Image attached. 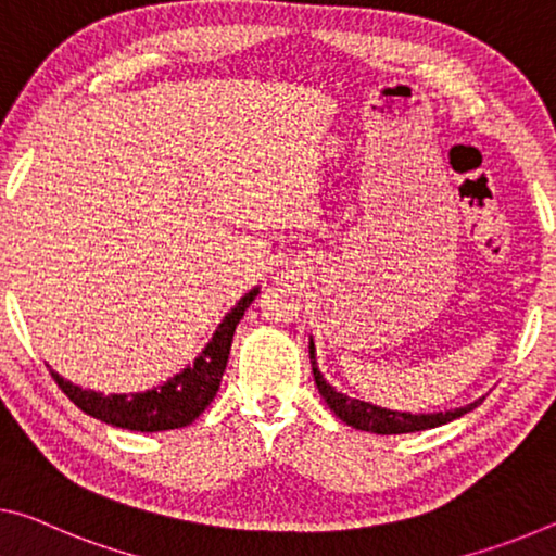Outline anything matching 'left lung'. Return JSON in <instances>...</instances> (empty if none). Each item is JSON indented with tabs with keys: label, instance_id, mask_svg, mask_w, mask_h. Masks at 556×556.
<instances>
[{
	"label": "left lung",
	"instance_id": "obj_1",
	"mask_svg": "<svg viewBox=\"0 0 556 556\" xmlns=\"http://www.w3.org/2000/svg\"><path fill=\"white\" fill-rule=\"evenodd\" d=\"M311 363H313V378L315 386H318V392L326 400L328 407L336 413L340 420L345 425L355 427V430H365V432H375V434H403V432H420V430H430V427H440L445 422L457 420L469 409H475L482 400H475L465 407L457 409H447V413H427V415H413V413H397V409H386L378 405L365 403V400H355L348 397L343 392H338L330 382L323 378L318 365H315V348H313V338H311Z\"/></svg>",
	"mask_w": 556,
	"mask_h": 556
}]
</instances>
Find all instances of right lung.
I'll return each mask as SVG.
<instances>
[{"mask_svg": "<svg viewBox=\"0 0 556 556\" xmlns=\"http://www.w3.org/2000/svg\"><path fill=\"white\" fill-rule=\"evenodd\" d=\"M258 295V288L245 293L236 307L220 320V326L213 332L208 345L201 350L193 365L184 367L181 372L166 380L164 386L147 390V392H131V395H101L93 390H81L79 386H72L62 375L51 372L56 386L72 403L84 409V413L97 417V420L122 427V430H136V432H161V430H178V427L191 425L203 409L211 405L216 397L220 378H224L230 343H233L236 326L241 323L245 307L253 303Z\"/></svg>", "mask_w": 556, "mask_h": 556, "instance_id": "obj_1", "label": "right lung"}]
</instances>
